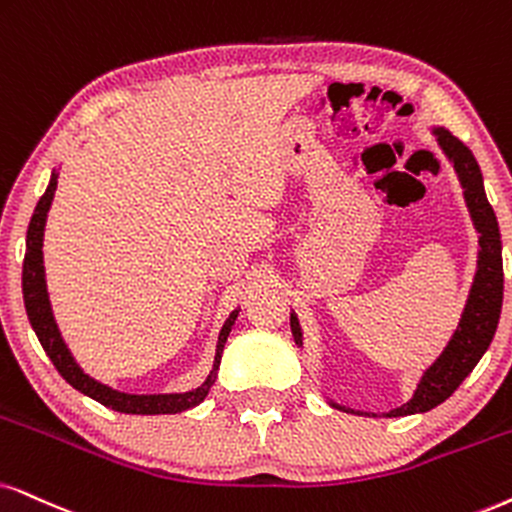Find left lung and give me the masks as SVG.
<instances>
[{"label": "left lung", "instance_id": "obj_1", "mask_svg": "<svg viewBox=\"0 0 512 512\" xmlns=\"http://www.w3.org/2000/svg\"><path fill=\"white\" fill-rule=\"evenodd\" d=\"M432 134L437 144L442 146L446 158L454 163L458 181L463 186L465 205H468L472 224L480 234V252H477V271L472 281L468 302L458 321V328L451 335L449 345L435 359V364L425 368L423 378L413 392V397L401 404L399 409L383 413L387 418L413 416V413H425L442 404L456 392V387L468 378L482 354L487 352L491 340H494L498 316H501L503 304V260H501V234H498V222L494 210H491L487 193H484V181L480 165L470 148L458 141L449 129L435 127ZM290 331H293L295 345L302 347V328L295 312L290 314ZM333 409L357 413V416H371V413L347 409L331 401Z\"/></svg>", "mask_w": 512, "mask_h": 512}]
</instances>
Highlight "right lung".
<instances>
[{"mask_svg": "<svg viewBox=\"0 0 512 512\" xmlns=\"http://www.w3.org/2000/svg\"><path fill=\"white\" fill-rule=\"evenodd\" d=\"M56 170L51 172L49 186L44 191V196L37 203L35 212H32L28 236H25V260H23V302L25 312H28L30 326L35 331L37 340L47 352V357L54 361L56 371L66 378V383L75 387L77 392L87 394L99 401V404L108 406V409L120 411V413H137V416H158V413H181L186 409H193L200 401L208 397L210 387L215 385L219 361H222L224 342L229 338L231 326H234L238 309L229 314V319L224 321L222 331H219L217 340V354L215 364H212V371L208 378H205L203 385H198L196 390L191 392H174V394H127L120 390H113V387L99 383L92 375H87L80 368V364L73 359L66 342L61 338V331H58L54 312H51V302L47 293V278H44V257H42V241H44V224H47V212L51 208V200H54L56 184H58Z\"/></svg>", "mask_w": 512, "mask_h": 512, "instance_id": "obj_1", "label": "right lung"}]
</instances>
